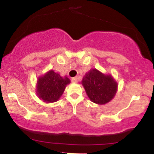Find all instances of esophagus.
I'll return each mask as SVG.
<instances>
[{
    "mask_svg": "<svg viewBox=\"0 0 154 154\" xmlns=\"http://www.w3.org/2000/svg\"><path fill=\"white\" fill-rule=\"evenodd\" d=\"M71 80H72V82H77V77H72V78L71 79Z\"/></svg>",
    "mask_w": 154,
    "mask_h": 154,
    "instance_id": "34e87169",
    "label": "esophagus"
}]
</instances>
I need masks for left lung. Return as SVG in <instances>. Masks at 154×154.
Listing matches in <instances>:
<instances>
[{"mask_svg": "<svg viewBox=\"0 0 154 154\" xmlns=\"http://www.w3.org/2000/svg\"><path fill=\"white\" fill-rule=\"evenodd\" d=\"M82 84L91 101L105 104L114 98L117 91V83L110 75H105L97 69L86 74Z\"/></svg>", "mask_w": 154, "mask_h": 154, "instance_id": "1", "label": "left lung"}]
</instances>
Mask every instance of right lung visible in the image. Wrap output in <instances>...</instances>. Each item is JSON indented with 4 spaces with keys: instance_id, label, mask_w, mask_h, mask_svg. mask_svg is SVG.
<instances>
[{
    "instance_id": "add662e5",
    "label": "right lung",
    "mask_w": 154,
    "mask_h": 154,
    "mask_svg": "<svg viewBox=\"0 0 154 154\" xmlns=\"http://www.w3.org/2000/svg\"><path fill=\"white\" fill-rule=\"evenodd\" d=\"M69 82L68 77H61L59 74L51 70L38 79L37 94L40 99L47 103L56 102L63 94L66 85Z\"/></svg>"
}]
</instances>
